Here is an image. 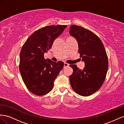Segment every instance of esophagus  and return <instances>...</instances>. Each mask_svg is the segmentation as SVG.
Instances as JSON below:
<instances>
[{
  "label": "esophagus",
  "instance_id": "obj_1",
  "mask_svg": "<svg viewBox=\"0 0 124 124\" xmlns=\"http://www.w3.org/2000/svg\"><path fill=\"white\" fill-rule=\"evenodd\" d=\"M69 66V64L67 63V62H64V68H66V67H67Z\"/></svg>",
  "mask_w": 124,
  "mask_h": 124
}]
</instances>
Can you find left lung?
I'll list each match as a JSON object with an SVG mask.
<instances>
[{
	"label": "left lung",
	"mask_w": 124,
	"mask_h": 124,
	"mask_svg": "<svg viewBox=\"0 0 124 124\" xmlns=\"http://www.w3.org/2000/svg\"><path fill=\"white\" fill-rule=\"evenodd\" d=\"M70 35L76 39L78 53L85 62L83 69L76 65L69 76L70 85L78 95L89 96L98 91L103 84L108 69V58L104 46L94 33L81 26L71 25Z\"/></svg>",
	"instance_id": "left-lung-1"
}]
</instances>
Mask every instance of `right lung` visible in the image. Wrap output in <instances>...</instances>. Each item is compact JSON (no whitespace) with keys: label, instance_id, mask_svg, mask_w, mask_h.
<instances>
[{"label":"right lung","instance_id":"1","mask_svg":"<svg viewBox=\"0 0 124 124\" xmlns=\"http://www.w3.org/2000/svg\"><path fill=\"white\" fill-rule=\"evenodd\" d=\"M66 25H50L37 30L30 36L22 47L19 69L28 89L37 96L52 91L54 82L64 66L62 61H46L44 54L51 48L54 40L64 31Z\"/></svg>","mask_w":124,"mask_h":124}]
</instances>
